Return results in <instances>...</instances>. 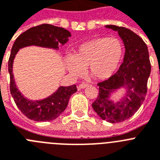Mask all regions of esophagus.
<instances>
[{
    "mask_svg": "<svg viewBox=\"0 0 160 160\" xmlns=\"http://www.w3.org/2000/svg\"><path fill=\"white\" fill-rule=\"evenodd\" d=\"M88 84H86V83H81V84L79 85L78 88H80V89H83V88H85L86 87H88Z\"/></svg>",
    "mask_w": 160,
    "mask_h": 160,
    "instance_id": "esophagus-1",
    "label": "esophagus"
}]
</instances>
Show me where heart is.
<instances>
[{
  "mask_svg": "<svg viewBox=\"0 0 160 160\" xmlns=\"http://www.w3.org/2000/svg\"><path fill=\"white\" fill-rule=\"evenodd\" d=\"M123 44L116 37H100L80 44L73 57H68L67 67L74 76L88 74L95 80L109 79L114 74L122 60Z\"/></svg>",
  "mask_w": 160,
  "mask_h": 160,
  "instance_id": "b5f03b06",
  "label": "heart"
}]
</instances>
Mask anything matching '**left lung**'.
<instances>
[{
	"instance_id": "obj_1",
	"label": "left lung",
	"mask_w": 160,
	"mask_h": 160,
	"mask_svg": "<svg viewBox=\"0 0 160 160\" xmlns=\"http://www.w3.org/2000/svg\"><path fill=\"white\" fill-rule=\"evenodd\" d=\"M105 27L118 31L126 52L118 72L97 84L99 95L92 106L103 120L117 123L130 118L144 101L151 67L147 44L138 34L122 26L107 25ZM122 87L127 89L126 94L120 102L114 103L110 100V95Z\"/></svg>"
}]
</instances>
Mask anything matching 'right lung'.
Returning <instances> with one entry per match:
<instances>
[{"mask_svg": "<svg viewBox=\"0 0 160 160\" xmlns=\"http://www.w3.org/2000/svg\"><path fill=\"white\" fill-rule=\"evenodd\" d=\"M71 33L62 27L50 24H42L31 27L17 38L11 50L8 63L10 76V92L16 105L23 114L36 122H49L57 118L68 106L71 96L77 91L76 86H60L50 97L41 101L26 99L17 88L13 75V63L19 49L28 46H38L59 49V44L64 45Z\"/></svg>", "mask_w": 160, "mask_h": 160, "instance_id": "1", "label": "right lung"}]
</instances>
